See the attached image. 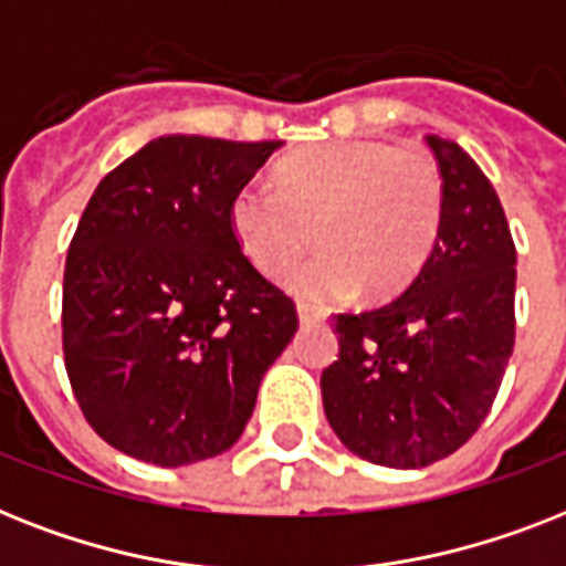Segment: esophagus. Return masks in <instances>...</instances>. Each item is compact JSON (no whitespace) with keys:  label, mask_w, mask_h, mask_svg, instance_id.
Returning a JSON list of instances; mask_svg holds the SVG:
<instances>
[{"label":"esophagus","mask_w":566,"mask_h":566,"mask_svg":"<svg viewBox=\"0 0 566 566\" xmlns=\"http://www.w3.org/2000/svg\"><path fill=\"white\" fill-rule=\"evenodd\" d=\"M297 318H301L304 327H312V324H321V321H324V312L312 304H297Z\"/></svg>","instance_id":"1"}]
</instances>
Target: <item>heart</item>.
<instances>
[{"label": "heart", "instance_id": "obj_1", "mask_svg": "<svg viewBox=\"0 0 566 566\" xmlns=\"http://www.w3.org/2000/svg\"><path fill=\"white\" fill-rule=\"evenodd\" d=\"M444 219V178L423 148L379 139L306 146L269 184H245L230 201V228L262 274H277L306 248L312 256L283 274L310 301L395 295L427 262Z\"/></svg>", "mask_w": 566, "mask_h": 566}]
</instances>
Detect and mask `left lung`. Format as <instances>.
Wrapping results in <instances>:
<instances>
[{
  "label": "left lung",
  "instance_id": "obj_1",
  "mask_svg": "<svg viewBox=\"0 0 566 566\" xmlns=\"http://www.w3.org/2000/svg\"><path fill=\"white\" fill-rule=\"evenodd\" d=\"M444 178V219L403 295L333 315L338 359L324 411L350 453L427 468L488 418L514 350L517 251L491 180L459 143L427 134Z\"/></svg>",
  "mask_w": 566,
  "mask_h": 566
}]
</instances>
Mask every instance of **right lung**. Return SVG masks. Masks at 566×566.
Here are the masks:
<instances>
[{"instance_id": "right-lung-1", "label": "right lung", "mask_w": 566, "mask_h": 566, "mask_svg": "<svg viewBox=\"0 0 566 566\" xmlns=\"http://www.w3.org/2000/svg\"><path fill=\"white\" fill-rule=\"evenodd\" d=\"M280 139L160 137L107 171L63 269V365L84 418L139 462L237 444L295 301L239 248L230 201Z\"/></svg>"}]
</instances>
